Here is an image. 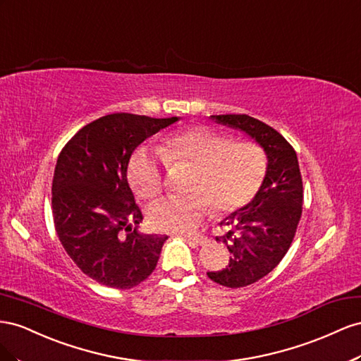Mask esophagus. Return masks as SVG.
<instances>
[{"label": "esophagus", "mask_w": 361, "mask_h": 361, "mask_svg": "<svg viewBox=\"0 0 361 361\" xmlns=\"http://www.w3.org/2000/svg\"><path fill=\"white\" fill-rule=\"evenodd\" d=\"M188 240L192 242V243H197V245H207L210 242V239L207 238V235H201V234L188 235Z\"/></svg>", "instance_id": "1"}]
</instances>
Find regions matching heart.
I'll use <instances>...</instances> for the list:
<instances>
[{
    "label": "heart",
    "mask_w": 361,
    "mask_h": 361,
    "mask_svg": "<svg viewBox=\"0 0 361 361\" xmlns=\"http://www.w3.org/2000/svg\"><path fill=\"white\" fill-rule=\"evenodd\" d=\"M168 164L197 166L186 197L154 202L148 216L154 228L189 233L212 214H233L245 209L259 193L267 172L263 147L254 140H234L230 133L205 126L173 131L163 137L159 151L140 147L127 164L130 186L142 200L163 190V169Z\"/></svg>",
    "instance_id": "obj_1"
}]
</instances>
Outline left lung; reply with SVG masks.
<instances>
[{
  "mask_svg": "<svg viewBox=\"0 0 361 361\" xmlns=\"http://www.w3.org/2000/svg\"><path fill=\"white\" fill-rule=\"evenodd\" d=\"M212 118L245 131L267 156L266 178L259 193L245 209L221 222L228 233L216 242L228 248V266L207 272L214 283L238 289L262 280L289 251L302 214V177L293 147L271 126L248 115Z\"/></svg>",
  "mask_w": 361,
  "mask_h": 361,
  "instance_id": "8db88e82",
  "label": "left lung"
}]
</instances>
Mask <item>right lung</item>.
Here are the masks:
<instances>
[{
    "instance_id": "obj_1",
    "label": "right lung",
    "mask_w": 361,
    "mask_h": 361,
    "mask_svg": "<svg viewBox=\"0 0 361 361\" xmlns=\"http://www.w3.org/2000/svg\"><path fill=\"white\" fill-rule=\"evenodd\" d=\"M177 121L113 113L78 130L59 154L51 188L59 240L80 271L102 286L131 289L156 269L168 235L131 228L143 216L127 164L143 140Z\"/></svg>"
}]
</instances>
